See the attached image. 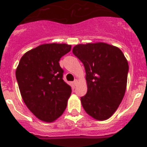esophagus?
<instances>
[{
	"label": "esophagus",
	"mask_w": 147,
	"mask_h": 147,
	"mask_svg": "<svg viewBox=\"0 0 147 147\" xmlns=\"http://www.w3.org/2000/svg\"><path fill=\"white\" fill-rule=\"evenodd\" d=\"M78 80H74V82H73V84L75 85V86H76L77 85H78Z\"/></svg>",
	"instance_id": "esophagus-1"
}]
</instances>
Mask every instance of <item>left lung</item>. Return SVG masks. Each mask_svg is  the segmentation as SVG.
<instances>
[{"instance_id":"1","label":"left lung","mask_w":147,"mask_h":147,"mask_svg":"<svg viewBox=\"0 0 147 147\" xmlns=\"http://www.w3.org/2000/svg\"><path fill=\"white\" fill-rule=\"evenodd\" d=\"M72 52L86 69L87 94L81 97L90 117L105 120L121 103L127 86L128 63L119 48L105 42L78 44Z\"/></svg>"}]
</instances>
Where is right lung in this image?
<instances>
[{"label": "right lung", "mask_w": 147, "mask_h": 147, "mask_svg": "<svg viewBox=\"0 0 147 147\" xmlns=\"http://www.w3.org/2000/svg\"><path fill=\"white\" fill-rule=\"evenodd\" d=\"M71 45L46 43L26 52L16 70L22 99L35 117L51 123L61 116L72 93L63 80L60 59L70 51Z\"/></svg>", "instance_id": "add662e5"}]
</instances>
